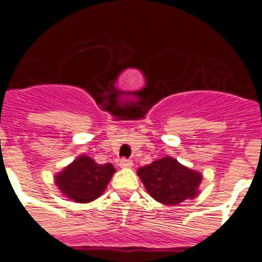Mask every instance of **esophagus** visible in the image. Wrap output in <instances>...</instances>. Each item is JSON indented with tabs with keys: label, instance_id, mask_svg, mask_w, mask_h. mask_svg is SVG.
Here are the masks:
<instances>
[{
	"label": "esophagus",
	"instance_id": "obj_1",
	"mask_svg": "<svg viewBox=\"0 0 262 262\" xmlns=\"http://www.w3.org/2000/svg\"><path fill=\"white\" fill-rule=\"evenodd\" d=\"M119 166L120 168H131V166H133V161L129 159H120Z\"/></svg>",
	"mask_w": 262,
	"mask_h": 262
}]
</instances>
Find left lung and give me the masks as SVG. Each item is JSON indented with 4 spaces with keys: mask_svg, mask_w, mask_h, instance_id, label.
<instances>
[{
    "mask_svg": "<svg viewBox=\"0 0 262 262\" xmlns=\"http://www.w3.org/2000/svg\"><path fill=\"white\" fill-rule=\"evenodd\" d=\"M138 176L152 198L174 206L198 194L201 173L181 165L172 157H163L138 169Z\"/></svg>",
    "mask_w": 262,
    "mask_h": 262,
    "instance_id": "1",
    "label": "left lung"
}]
</instances>
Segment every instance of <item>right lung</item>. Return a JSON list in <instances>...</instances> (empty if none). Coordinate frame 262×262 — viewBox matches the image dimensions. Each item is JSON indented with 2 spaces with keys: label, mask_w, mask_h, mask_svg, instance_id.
I'll use <instances>...</instances> for the list:
<instances>
[{
  "label": "right lung",
  "mask_w": 262,
  "mask_h": 262,
  "mask_svg": "<svg viewBox=\"0 0 262 262\" xmlns=\"http://www.w3.org/2000/svg\"><path fill=\"white\" fill-rule=\"evenodd\" d=\"M115 172L113 164H97L88 156H80L55 177L64 195L80 203L92 202L105 191Z\"/></svg>",
  "instance_id": "right-lung-1"
}]
</instances>
